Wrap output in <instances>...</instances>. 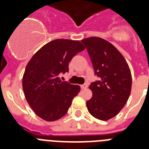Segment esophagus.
<instances>
[{
    "instance_id": "obj_1",
    "label": "esophagus",
    "mask_w": 149,
    "mask_h": 149,
    "mask_svg": "<svg viewBox=\"0 0 149 149\" xmlns=\"http://www.w3.org/2000/svg\"><path fill=\"white\" fill-rule=\"evenodd\" d=\"M87 86H88V84H83V85H81V86H80V87H81V89H86L87 88Z\"/></svg>"
}]
</instances>
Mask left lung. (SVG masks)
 Here are the masks:
<instances>
[{
	"label": "left lung",
	"mask_w": 149,
	"mask_h": 149,
	"mask_svg": "<svg viewBox=\"0 0 149 149\" xmlns=\"http://www.w3.org/2000/svg\"><path fill=\"white\" fill-rule=\"evenodd\" d=\"M81 42L88 51L95 75L100 77L89 86L93 96L86 107L93 117L108 120L120 112L129 98L131 70L122 54L105 39L91 37Z\"/></svg>",
	"instance_id": "obj_1"
}]
</instances>
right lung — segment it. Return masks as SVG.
<instances>
[{
    "label": "right lung",
    "instance_id": "1",
    "mask_svg": "<svg viewBox=\"0 0 149 149\" xmlns=\"http://www.w3.org/2000/svg\"><path fill=\"white\" fill-rule=\"evenodd\" d=\"M85 49L79 41L56 39L35 53L22 78L24 97L36 115L47 121L65 115L80 86L58 80V74L69 72V63Z\"/></svg>",
    "mask_w": 149,
    "mask_h": 149
}]
</instances>
